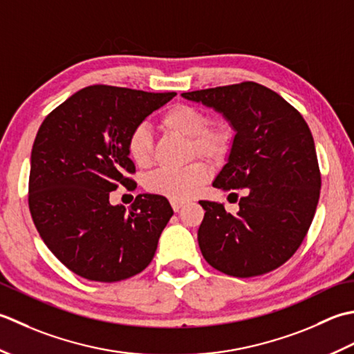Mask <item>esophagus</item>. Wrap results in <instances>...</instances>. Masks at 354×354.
<instances>
[{
    "label": "esophagus",
    "instance_id": "esophagus-1",
    "mask_svg": "<svg viewBox=\"0 0 354 354\" xmlns=\"http://www.w3.org/2000/svg\"><path fill=\"white\" fill-rule=\"evenodd\" d=\"M183 201H171V206H172V209H174V212H178L180 209L183 207Z\"/></svg>",
    "mask_w": 354,
    "mask_h": 354
}]
</instances>
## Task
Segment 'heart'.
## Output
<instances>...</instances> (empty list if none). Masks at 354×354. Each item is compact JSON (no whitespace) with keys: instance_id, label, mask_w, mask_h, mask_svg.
I'll return each instance as SVG.
<instances>
[{"instance_id":"obj_1","label":"heart","mask_w":354,"mask_h":354,"mask_svg":"<svg viewBox=\"0 0 354 354\" xmlns=\"http://www.w3.org/2000/svg\"><path fill=\"white\" fill-rule=\"evenodd\" d=\"M163 131L189 139L191 156L205 157L220 163L234 147V131L225 124H211V116L200 108L187 104L168 106L158 118ZM127 153L139 168H149L154 162V145L145 127H136L127 139ZM211 171L201 160H196L182 169H157L145 178V189L171 201H185L196 196Z\"/></svg>"}]
</instances>
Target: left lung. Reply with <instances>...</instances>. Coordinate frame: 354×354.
I'll return each mask as SVG.
<instances>
[{"label":"left lung","mask_w":354,"mask_h":354,"mask_svg":"<svg viewBox=\"0 0 354 354\" xmlns=\"http://www.w3.org/2000/svg\"><path fill=\"white\" fill-rule=\"evenodd\" d=\"M182 96L230 120L234 147L214 187L246 191L235 215L221 203L200 201L206 211L198 227L201 254L236 278L278 269L304 241L319 200L321 171L307 122L278 93L250 81Z\"/></svg>","instance_id":"obj_1"}]
</instances>
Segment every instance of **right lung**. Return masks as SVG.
<instances>
[{
  "mask_svg": "<svg viewBox=\"0 0 354 354\" xmlns=\"http://www.w3.org/2000/svg\"><path fill=\"white\" fill-rule=\"evenodd\" d=\"M176 95L90 85L41 124L32 148L28 209L46 246L76 275L116 283L153 261L174 214L169 201L142 194L125 209L110 205V192L137 186L128 136Z\"/></svg>",
  "mask_w": 354,
  "mask_h": 354,
  "instance_id": "right-lung-1",
  "label": "right lung"
}]
</instances>
